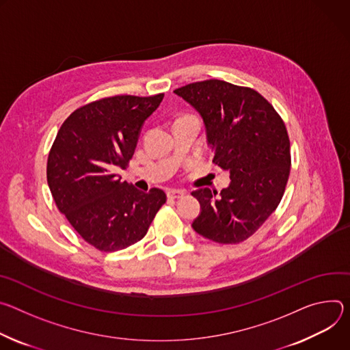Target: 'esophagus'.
I'll use <instances>...</instances> for the list:
<instances>
[{"mask_svg": "<svg viewBox=\"0 0 350 350\" xmlns=\"http://www.w3.org/2000/svg\"><path fill=\"white\" fill-rule=\"evenodd\" d=\"M185 196V191L183 190H170L168 191V198L175 200V199H182Z\"/></svg>", "mask_w": 350, "mask_h": 350, "instance_id": "obj_1", "label": "esophagus"}]
</instances>
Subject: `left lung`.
<instances>
[{
	"label": "left lung",
	"instance_id": "1",
	"mask_svg": "<svg viewBox=\"0 0 350 350\" xmlns=\"http://www.w3.org/2000/svg\"><path fill=\"white\" fill-rule=\"evenodd\" d=\"M174 93L200 112L214 163L230 178L219 196L208 187L191 191L202 204L191 226L215 243H242L277 210L285 193L291 172L286 126L275 108L250 88L210 79Z\"/></svg>",
	"mask_w": 350,
	"mask_h": 350
}]
</instances>
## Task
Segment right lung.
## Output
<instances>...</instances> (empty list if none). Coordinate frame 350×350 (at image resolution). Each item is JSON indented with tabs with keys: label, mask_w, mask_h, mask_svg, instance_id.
<instances>
[{
	"label": "right lung",
	"mask_w": 350,
	"mask_h": 350,
	"mask_svg": "<svg viewBox=\"0 0 350 350\" xmlns=\"http://www.w3.org/2000/svg\"><path fill=\"white\" fill-rule=\"evenodd\" d=\"M164 93L104 97L75 109L50 148L47 182L57 208L89 245L116 252L142 241L167 202L115 175L133 157L143 122Z\"/></svg>",
	"instance_id": "1"
}]
</instances>
